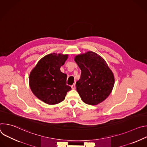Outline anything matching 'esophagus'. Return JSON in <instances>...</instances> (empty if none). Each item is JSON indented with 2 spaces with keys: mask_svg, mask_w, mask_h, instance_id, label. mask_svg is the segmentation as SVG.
Segmentation results:
<instances>
[{
  "mask_svg": "<svg viewBox=\"0 0 147 147\" xmlns=\"http://www.w3.org/2000/svg\"><path fill=\"white\" fill-rule=\"evenodd\" d=\"M71 88H72L73 90H75V89H76V84H74L73 85L71 86Z\"/></svg>",
  "mask_w": 147,
  "mask_h": 147,
  "instance_id": "1",
  "label": "esophagus"
}]
</instances>
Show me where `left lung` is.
<instances>
[{"label": "left lung", "mask_w": 147, "mask_h": 147, "mask_svg": "<svg viewBox=\"0 0 147 147\" xmlns=\"http://www.w3.org/2000/svg\"><path fill=\"white\" fill-rule=\"evenodd\" d=\"M74 60L81 70L76 89L82 101L96 105L107 99L113 88L115 78L105 60L95 52H88L76 56Z\"/></svg>", "instance_id": "obj_1"}]
</instances>
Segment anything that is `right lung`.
Returning a JSON list of instances; mask_svg holds the SVG:
<instances>
[{"instance_id":"obj_1","label":"right lung","mask_w":147,"mask_h":147,"mask_svg":"<svg viewBox=\"0 0 147 147\" xmlns=\"http://www.w3.org/2000/svg\"><path fill=\"white\" fill-rule=\"evenodd\" d=\"M68 55L51 53L42 58L31 71L29 77L30 86L34 94L49 105L60 103L71 90L66 84L67 75L60 69Z\"/></svg>"}]
</instances>
